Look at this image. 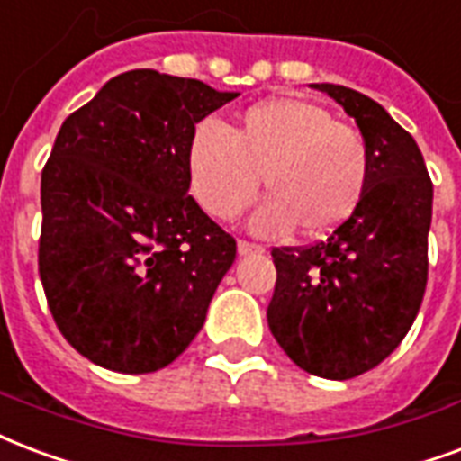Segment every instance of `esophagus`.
<instances>
[{"mask_svg": "<svg viewBox=\"0 0 461 461\" xmlns=\"http://www.w3.org/2000/svg\"><path fill=\"white\" fill-rule=\"evenodd\" d=\"M237 251H239V256H249V254H263L266 249H263L261 244H251V241H244V239H239Z\"/></svg>", "mask_w": 461, "mask_h": 461, "instance_id": "1", "label": "esophagus"}]
</instances>
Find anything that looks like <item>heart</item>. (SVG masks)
Wrapping results in <instances>:
<instances>
[{
  "mask_svg": "<svg viewBox=\"0 0 461 461\" xmlns=\"http://www.w3.org/2000/svg\"><path fill=\"white\" fill-rule=\"evenodd\" d=\"M188 181L205 212L234 220L258 185L270 193L254 230L304 237L339 230L367 188V147L329 108L294 96L266 98L239 115L231 132L217 121L195 125L185 154Z\"/></svg>",
  "mask_w": 461,
  "mask_h": 461,
  "instance_id": "b5f03b06",
  "label": "heart"
}]
</instances>
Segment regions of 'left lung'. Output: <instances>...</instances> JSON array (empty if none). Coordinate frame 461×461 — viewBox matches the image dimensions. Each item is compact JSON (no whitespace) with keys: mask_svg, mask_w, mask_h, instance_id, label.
I'll use <instances>...</instances> for the list:
<instances>
[{"mask_svg":"<svg viewBox=\"0 0 461 461\" xmlns=\"http://www.w3.org/2000/svg\"><path fill=\"white\" fill-rule=\"evenodd\" d=\"M356 118L367 188L353 217L312 246L273 249L268 326L297 367L350 379L377 367L409 333L428 283L433 181L416 140L360 91L314 84Z\"/></svg>","mask_w":461,"mask_h":461,"instance_id":"obj_1","label":"left lung"}]
</instances>
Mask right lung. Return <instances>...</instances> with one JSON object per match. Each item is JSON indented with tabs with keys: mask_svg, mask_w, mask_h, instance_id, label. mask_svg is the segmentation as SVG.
<instances>
[{
	"mask_svg": "<svg viewBox=\"0 0 461 461\" xmlns=\"http://www.w3.org/2000/svg\"><path fill=\"white\" fill-rule=\"evenodd\" d=\"M237 96L132 69L62 122L41 176L38 273L91 363L157 372L205 324L237 241L188 195L185 154L195 125Z\"/></svg>",
	"mask_w": 461,
	"mask_h": 461,
	"instance_id": "obj_1",
	"label": "right lung"
}]
</instances>
